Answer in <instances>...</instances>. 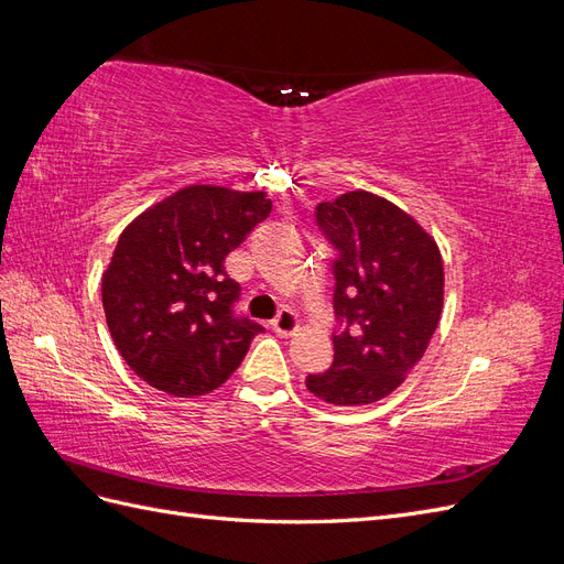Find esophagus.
Wrapping results in <instances>:
<instances>
[{"mask_svg": "<svg viewBox=\"0 0 564 564\" xmlns=\"http://www.w3.org/2000/svg\"><path fill=\"white\" fill-rule=\"evenodd\" d=\"M270 327H272V332H275L278 336H294L296 332H299V319H296V315L289 311V308H282L280 313H278V317L270 322Z\"/></svg>", "mask_w": 564, "mask_h": 564, "instance_id": "obj_1", "label": "esophagus"}]
</instances>
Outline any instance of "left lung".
Masks as SVG:
<instances>
[{"instance_id":"8db88e82","label":"left lung","mask_w":564,"mask_h":564,"mask_svg":"<svg viewBox=\"0 0 564 564\" xmlns=\"http://www.w3.org/2000/svg\"><path fill=\"white\" fill-rule=\"evenodd\" d=\"M315 218L338 251L332 268L340 329L332 336V367L305 386L327 404H371L429 348L445 303V265L433 235L386 197L352 191L317 204Z\"/></svg>"}]
</instances>
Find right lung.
<instances>
[{"label":"right lung","instance_id":"right-lung-1","mask_svg":"<svg viewBox=\"0 0 564 564\" xmlns=\"http://www.w3.org/2000/svg\"><path fill=\"white\" fill-rule=\"evenodd\" d=\"M265 193L187 185L135 216L104 272V308L124 362L176 398L207 395L263 327L232 315L240 284L226 256L268 218Z\"/></svg>","mask_w":564,"mask_h":564}]
</instances>
